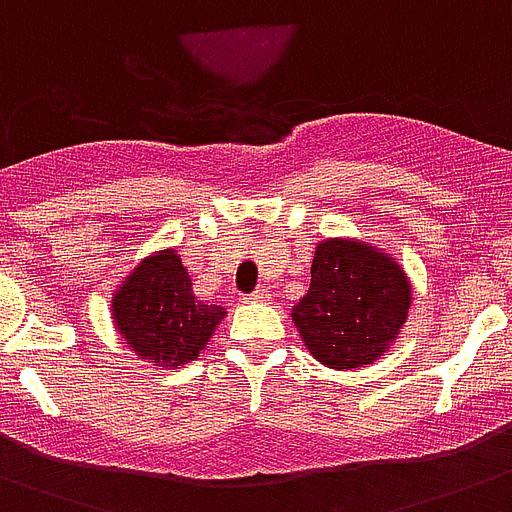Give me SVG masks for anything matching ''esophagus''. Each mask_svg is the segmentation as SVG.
<instances>
[{"mask_svg": "<svg viewBox=\"0 0 512 512\" xmlns=\"http://www.w3.org/2000/svg\"><path fill=\"white\" fill-rule=\"evenodd\" d=\"M244 300H247V303H268V292H265V289H255V292L244 297Z\"/></svg>", "mask_w": 512, "mask_h": 512, "instance_id": "esophagus-1", "label": "esophagus"}]
</instances>
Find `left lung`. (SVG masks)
<instances>
[{
  "instance_id": "left-lung-1",
  "label": "left lung",
  "mask_w": 512,
  "mask_h": 512,
  "mask_svg": "<svg viewBox=\"0 0 512 512\" xmlns=\"http://www.w3.org/2000/svg\"><path fill=\"white\" fill-rule=\"evenodd\" d=\"M412 308V281L396 257L353 236L316 244L311 287L292 305L305 348L329 369L374 364L398 340Z\"/></svg>"
}]
</instances>
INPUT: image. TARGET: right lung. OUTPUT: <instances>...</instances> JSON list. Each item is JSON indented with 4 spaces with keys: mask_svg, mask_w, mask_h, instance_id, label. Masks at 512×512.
Wrapping results in <instances>:
<instances>
[{
    "mask_svg": "<svg viewBox=\"0 0 512 512\" xmlns=\"http://www.w3.org/2000/svg\"><path fill=\"white\" fill-rule=\"evenodd\" d=\"M111 319L135 356L162 369H180L207 348L225 308L193 295L183 260L167 247L143 257L116 287Z\"/></svg>",
    "mask_w": 512,
    "mask_h": 512,
    "instance_id": "obj_1",
    "label": "right lung"
}]
</instances>
